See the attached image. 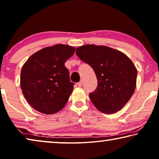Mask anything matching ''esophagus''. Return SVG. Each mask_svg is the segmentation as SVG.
Here are the masks:
<instances>
[{"label": "esophagus", "mask_w": 159, "mask_h": 159, "mask_svg": "<svg viewBox=\"0 0 159 159\" xmlns=\"http://www.w3.org/2000/svg\"><path fill=\"white\" fill-rule=\"evenodd\" d=\"M77 85H78V86H79V87L82 86H83V80H80V81L77 84Z\"/></svg>", "instance_id": "1"}]
</instances>
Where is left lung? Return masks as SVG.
<instances>
[{"instance_id":"1","label":"left lung","mask_w":159,"mask_h":159,"mask_svg":"<svg viewBox=\"0 0 159 159\" xmlns=\"http://www.w3.org/2000/svg\"><path fill=\"white\" fill-rule=\"evenodd\" d=\"M75 52L91 66L98 79L96 89L89 94L95 107L108 114L122 109L136 86L137 69L131 59L121 51L106 46L87 44Z\"/></svg>"}]
</instances>
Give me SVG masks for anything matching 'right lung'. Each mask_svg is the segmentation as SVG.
<instances>
[{
  "mask_svg": "<svg viewBox=\"0 0 159 159\" xmlns=\"http://www.w3.org/2000/svg\"><path fill=\"white\" fill-rule=\"evenodd\" d=\"M74 47L57 44L35 52L23 64L20 89L28 103L44 114H53L64 107L74 84L70 81L65 62Z\"/></svg>",
  "mask_w": 159,
  "mask_h": 159,
  "instance_id": "1",
  "label": "right lung"
}]
</instances>
